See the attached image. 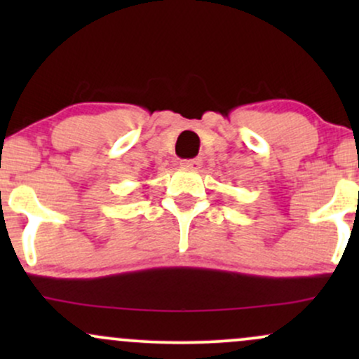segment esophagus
Listing matches in <instances>:
<instances>
[{"label": "esophagus", "instance_id": "obj_1", "mask_svg": "<svg viewBox=\"0 0 359 359\" xmlns=\"http://www.w3.org/2000/svg\"><path fill=\"white\" fill-rule=\"evenodd\" d=\"M184 167L192 168V170H199L201 165H203V160L201 158H192V160H184L182 162Z\"/></svg>", "mask_w": 359, "mask_h": 359}]
</instances>
